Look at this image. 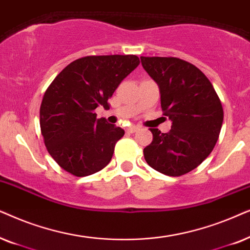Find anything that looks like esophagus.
I'll return each mask as SVG.
<instances>
[{
	"mask_svg": "<svg viewBox=\"0 0 250 250\" xmlns=\"http://www.w3.org/2000/svg\"><path fill=\"white\" fill-rule=\"evenodd\" d=\"M137 130H139V128L136 127V125H130V127L125 129V131H127L128 134H134V132H136Z\"/></svg>",
	"mask_w": 250,
	"mask_h": 250,
	"instance_id": "esophagus-1",
	"label": "esophagus"
}]
</instances>
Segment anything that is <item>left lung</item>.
<instances>
[{
  "label": "left lung",
  "mask_w": 250,
  "mask_h": 250,
  "mask_svg": "<svg viewBox=\"0 0 250 250\" xmlns=\"http://www.w3.org/2000/svg\"><path fill=\"white\" fill-rule=\"evenodd\" d=\"M159 84L164 115L170 131L149 129L153 141L144 148L149 167L177 177L195 169L210 154L221 132L222 103L207 76L191 62L176 57H141Z\"/></svg>",
  "instance_id": "8db88e82"
}]
</instances>
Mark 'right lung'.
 Masks as SVG:
<instances>
[{
	"mask_svg": "<svg viewBox=\"0 0 250 250\" xmlns=\"http://www.w3.org/2000/svg\"><path fill=\"white\" fill-rule=\"evenodd\" d=\"M135 55L86 56L66 66L43 96L40 127L49 154L76 177L95 174L111 161L125 130L97 119L99 105L139 65Z\"/></svg>",
	"mask_w": 250,
	"mask_h": 250,
	"instance_id": "add662e5",
	"label": "right lung"
}]
</instances>
